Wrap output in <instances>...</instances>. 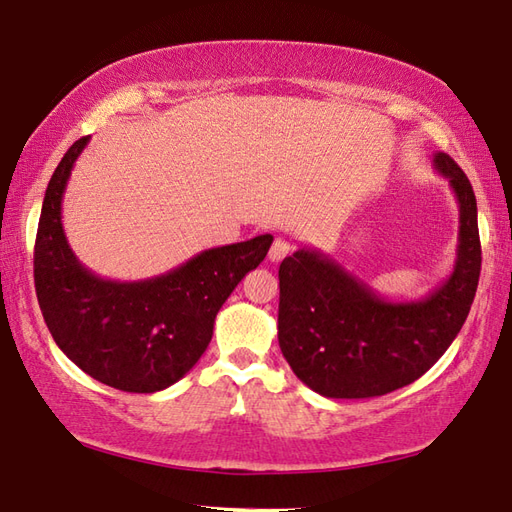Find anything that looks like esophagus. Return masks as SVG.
I'll use <instances>...</instances> for the list:
<instances>
[{
    "mask_svg": "<svg viewBox=\"0 0 512 512\" xmlns=\"http://www.w3.org/2000/svg\"><path fill=\"white\" fill-rule=\"evenodd\" d=\"M289 254H292V245H289L285 238H276L272 243V249H269V260H272V263H281Z\"/></svg>",
    "mask_w": 512,
    "mask_h": 512,
    "instance_id": "obj_1",
    "label": "esophagus"
}]
</instances>
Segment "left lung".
<instances>
[{"instance_id":"obj_1","label":"left lung","mask_w":512,"mask_h":512,"mask_svg":"<svg viewBox=\"0 0 512 512\" xmlns=\"http://www.w3.org/2000/svg\"><path fill=\"white\" fill-rule=\"evenodd\" d=\"M432 162L459 202V245L452 274L426 298L388 301L318 249H298L278 269V345L298 379L327 399L410 385L466 323L481 272L477 200L455 160L435 153Z\"/></svg>"}]
</instances>
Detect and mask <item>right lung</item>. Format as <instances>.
Masks as SVG:
<instances>
[{
    "label": "right lung",
    "instance_id": "add662e5",
    "mask_svg": "<svg viewBox=\"0 0 512 512\" xmlns=\"http://www.w3.org/2000/svg\"><path fill=\"white\" fill-rule=\"evenodd\" d=\"M89 136L71 144L48 182L35 238V292L57 347L95 381L151 394L180 381L205 354L223 303L269 252L274 236L205 249L147 281H109L66 240L62 198Z\"/></svg>",
    "mask_w": 512,
    "mask_h": 512
}]
</instances>
